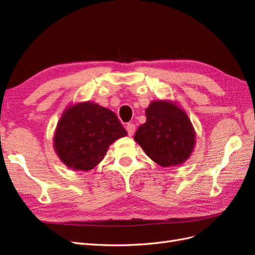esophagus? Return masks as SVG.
Here are the masks:
<instances>
[{
  "instance_id": "34e87169",
  "label": "esophagus",
  "mask_w": 255,
  "mask_h": 255,
  "mask_svg": "<svg viewBox=\"0 0 255 255\" xmlns=\"http://www.w3.org/2000/svg\"><path fill=\"white\" fill-rule=\"evenodd\" d=\"M127 130H128V136H132L135 132V125L133 123H128L127 125Z\"/></svg>"
}]
</instances>
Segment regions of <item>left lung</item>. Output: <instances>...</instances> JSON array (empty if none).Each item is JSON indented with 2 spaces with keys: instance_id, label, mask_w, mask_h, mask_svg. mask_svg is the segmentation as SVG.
<instances>
[{
  "instance_id": "8db88e82",
  "label": "left lung",
  "mask_w": 255,
  "mask_h": 255,
  "mask_svg": "<svg viewBox=\"0 0 255 255\" xmlns=\"http://www.w3.org/2000/svg\"><path fill=\"white\" fill-rule=\"evenodd\" d=\"M146 121L137 128L135 141L161 167L186 160L195 145V132L184 111L165 101L152 102L145 110Z\"/></svg>"
}]
</instances>
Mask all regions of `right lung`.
Wrapping results in <instances>:
<instances>
[{"mask_svg":"<svg viewBox=\"0 0 255 255\" xmlns=\"http://www.w3.org/2000/svg\"><path fill=\"white\" fill-rule=\"evenodd\" d=\"M126 135L114 112L86 102L69 107L61 116L54 148L65 165L88 171L104 158L110 144Z\"/></svg>","mask_w":255,"mask_h":255,"instance_id":"right-lung-1","label":"right lung"}]
</instances>
